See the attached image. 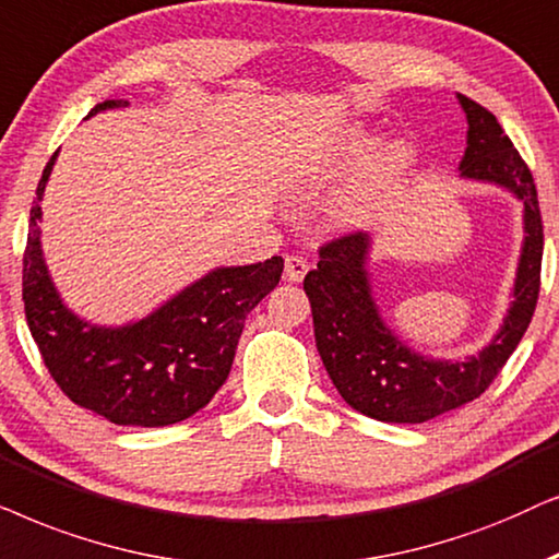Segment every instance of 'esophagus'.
I'll use <instances>...</instances> for the list:
<instances>
[{"label": "esophagus", "mask_w": 559, "mask_h": 559, "mask_svg": "<svg viewBox=\"0 0 559 559\" xmlns=\"http://www.w3.org/2000/svg\"><path fill=\"white\" fill-rule=\"evenodd\" d=\"M284 273H286V278L292 281V284H299L304 275L309 273V263L301 255H286Z\"/></svg>", "instance_id": "34e87169"}]
</instances>
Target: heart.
Returning <instances> with one entry per match:
<instances>
[{
    "label": "heart",
    "mask_w": 559,
    "mask_h": 559,
    "mask_svg": "<svg viewBox=\"0 0 559 559\" xmlns=\"http://www.w3.org/2000/svg\"><path fill=\"white\" fill-rule=\"evenodd\" d=\"M373 151V138L368 135H357L353 138V143L347 145V158L349 160H362L366 155ZM412 160V151L406 145H393L389 153L383 155V170L385 174H393V170H401L406 163ZM334 176V168L326 166V163H317V160H304L294 166V183L299 186H309V189H322V186L330 181ZM383 181L376 178L370 183H360L357 189L347 191L345 197H340L337 202L332 204L330 210V222L334 227H360L366 222L373 219V214L381 206V197H383Z\"/></svg>",
    "instance_id": "b5f03b06"
}]
</instances>
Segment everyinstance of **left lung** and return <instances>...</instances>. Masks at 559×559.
<instances>
[{
    "label": "left lung",
    "mask_w": 559,
    "mask_h": 559,
    "mask_svg": "<svg viewBox=\"0 0 559 559\" xmlns=\"http://www.w3.org/2000/svg\"><path fill=\"white\" fill-rule=\"evenodd\" d=\"M457 102L467 117L460 176L501 186L524 206L513 301L496 337L465 360H437L408 347L383 322L373 299L368 273L373 237L368 233L326 242L317 267L304 278L317 349L334 389L355 412L378 421L421 424L478 399L522 342L537 307L545 233L532 170L486 107L463 94H457Z\"/></svg>",
    "instance_id": "left-lung-1"
}]
</instances>
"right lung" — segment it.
<instances>
[{
  "mask_svg": "<svg viewBox=\"0 0 559 559\" xmlns=\"http://www.w3.org/2000/svg\"><path fill=\"white\" fill-rule=\"evenodd\" d=\"M128 107L107 99L88 111ZM58 153L29 210L22 258L27 326L66 396L122 427H168L214 399L233 368L245 317L278 286L284 258L214 267L138 322L102 326L73 314L56 292L40 245V202Z\"/></svg>",
  "mask_w": 559,
  "mask_h": 559,
  "instance_id": "add662e5",
  "label": "right lung"
}]
</instances>
